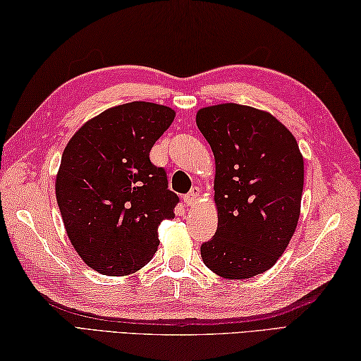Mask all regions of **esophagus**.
<instances>
[{
  "mask_svg": "<svg viewBox=\"0 0 361 361\" xmlns=\"http://www.w3.org/2000/svg\"><path fill=\"white\" fill-rule=\"evenodd\" d=\"M200 200V189L192 188V190L188 195H185V203L189 208H194V206Z\"/></svg>",
  "mask_w": 361,
  "mask_h": 361,
  "instance_id": "34e87169",
  "label": "esophagus"
}]
</instances>
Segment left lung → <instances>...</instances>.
Returning <instances> with one entry per match:
<instances>
[{
    "mask_svg": "<svg viewBox=\"0 0 361 361\" xmlns=\"http://www.w3.org/2000/svg\"><path fill=\"white\" fill-rule=\"evenodd\" d=\"M216 158V235L200 248L225 279L264 273L286 251L301 214L304 158L290 130L264 110L219 104L197 111Z\"/></svg>",
    "mask_w": 361,
    "mask_h": 361,
    "instance_id": "obj_1",
    "label": "left lung"
}]
</instances>
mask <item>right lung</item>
Returning <instances> with one entry per match:
<instances>
[{"mask_svg": "<svg viewBox=\"0 0 361 361\" xmlns=\"http://www.w3.org/2000/svg\"><path fill=\"white\" fill-rule=\"evenodd\" d=\"M173 118L164 105L122 104L85 122L66 144L57 203L74 250L101 274L141 270L158 250L159 224L175 217L178 195L149 158Z\"/></svg>", "mask_w": 361, "mask_h": 361, "instance_id": "right-lung-1", "label": "right lung"}]
</instances>
